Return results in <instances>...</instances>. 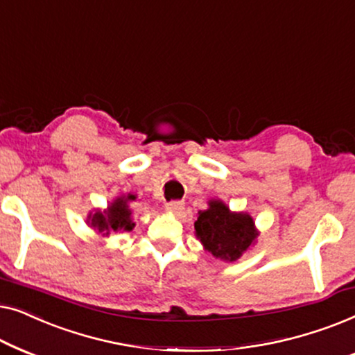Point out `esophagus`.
<instances>
[{"label": "esophagus", "instance_id": "1", "mask_svg": "<svg viewBox=\"0 0 355 355\" xmlns=\"http://www.w3.org/2000/svg\"><path fill=\"white\" fill-rule=\"evenodd\" d=\"M182 208H184V202H179V200L164 203V210H166L168 213H179Z\"/></svg>", "mask_w": 355, "mask_h": 355}]
</instances>
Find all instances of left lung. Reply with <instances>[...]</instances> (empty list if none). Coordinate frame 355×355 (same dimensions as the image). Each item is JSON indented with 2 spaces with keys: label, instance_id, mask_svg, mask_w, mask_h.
<instances>
[{
  "label": "left lung",
  "instance_id": "1",
  "mask_svg": "<svg viewBox=\"0 0 355 355\" xmlns=\"http://www.w3.org/2000/svg\"><path fill=\"white\" fill-rule=\"evenodd\" d=\"M193 227L203 249L225 261L241 259L259 236L254 218L242 211H231L221 200L208 202L207 210L198 211Z\"/></svg>",
  "mask_w": 355,
  "mask_h": 355
}]
</instances>
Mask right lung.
I'll return each instance as SVG.
<instances>
[{
    "instance_id": "add662e5",
    "label": "right lung",
    "mask_w": 355,
    "mask_h": 355,
    "mask_svg": "<svg viewBox=\"0 0 355 355\" xmlns=\"http://www.w3.org/2000/svg\"><path fill=\"white\" fill-rule=\"evenodd\" d=\"M135 196L128 193V196L118 197L108 205V208L103 211L96 210L95 213H90L87 218L90 227H94L103 236H110L111 232L118 231H132L135 223H132V211L129 208V202L135 200Z\"/></svg>"
}]
</instances>
